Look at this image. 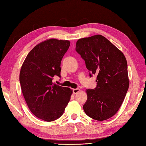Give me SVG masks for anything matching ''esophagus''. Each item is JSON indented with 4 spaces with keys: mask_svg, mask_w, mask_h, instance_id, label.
Instances as JSON below:
<instances>
[{
    "mask_svg": "<svg viewBox=\"0 0 146 146\" xmlns=\"http://www.w3.org/2000/svg\"><path fill=\"white\" fill-rule=\"evenodd\" d=\"M80 90L79 89V88H74V89L72 90V92H73L74 94H77L78 92H80Z\"/></svg>",
    "mask_w": 146,
    "mask_h": 146,
    "instance_id": "34e87169",
    "label": "esophagus"
}]
</instances>
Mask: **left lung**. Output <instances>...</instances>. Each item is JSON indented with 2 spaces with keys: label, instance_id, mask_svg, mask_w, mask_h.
<instances>
[{
  "label": "left lung",
  "instance_id": "left-lung-1",
  "mask_svg": "<svg viewBox=\"0 0 146 146\" xmlns=\"http://www.w3.org/2000/svg\"><path fill=\"white\" fill-rule=\"evenodd\" d=\"M76 51L85 61L90 77L97 75V87L86 90L84 111L95 120L109 119L119 110L129 88L125 56L100 35L79 39Z\"/></svg>",
  "mask_w": 146,
  "mask_h": 146
}]
</instances>
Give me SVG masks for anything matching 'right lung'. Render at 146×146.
<instances>
[{"label": "right lung", "instance_id": "right-lung-1", "mask_svg": "<svg viewBox=\"0 0 146 146\" xmlns=\"http://www.w3.org/2000/svg\"><path fill=\"white\" fill-rule=\"evenodd\" d=\"M69 46V41L56 39L40 42L28 53L20 70V85L28 108L45 121L62 115L72 93L52 82L54 76L61 77V62Z\"/></svg>", "mask_w": 146, "mask_h": 146}]
</instances>
